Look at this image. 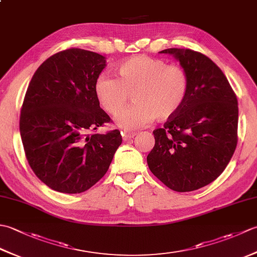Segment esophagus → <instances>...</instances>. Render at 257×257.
I'll return each instance as SVG.
<instances>
[{
	"mask_svg": "<svg viewBox=\"0 0 257 257\" xmlns=\"http://www.w3.org/2000/svg\"><path fill=\"white\" fill-rule=\"evenodd\" d=\"M121 135H122V139H123L124 141L130 140V139L134 138L135 136H136L135 133H133V132H127V130H123V132H121Z\"/></svg>",
	"mask_w": 257,
	"mask_h": 257,
	"instance_id": "34e87169",
	"label": "esophagus"
}]
</instances>
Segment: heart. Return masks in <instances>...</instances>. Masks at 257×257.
I'll return each instance as SVG.
<instances>
[{"label":"heart","instance_id":"heart-1","mask_svg":"<svg viewBox=\"0 0 257 257\" xmlns=\"http://www.w3.org/2000/svg\"><path fill=\"white\" fill-rule=\"evenodd\" d=\"M117 78L102 74L95 83L100 106L116 116L129 102L136 101L119 114L117 123L127 130L146 125L155 118L166 121L181 110L189 94L188 73L179 65H168L159 58L137 55L117 67Z\"/></svg>","mask_w":257,"mask_h":257}]
</instances>
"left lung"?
<instances>
[{
  "mask_svg": "<svg viewBox=\"0 0 257 257\" xmlns=\"http://www.w3.org/2000/svg\"><path fill=\"white\" fill-rule=\"evenodd\" d=\"M188 73L189 94L181 110L154 130L147 157L150 171L177 192L205 187L224 171L237 145L235 92L220 67L192 50L168 48Z\"/></svg>",
  "mask_w": 257,
  "mask_h": 257,
  "instance_id": "8db88e82",
  "label": "left lung"
}]
</instances>
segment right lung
<instances>
[{
  "instance_id": "add662e5",
  "label": "right lung",
  "mask_w": 257,
  "mask_h": 257,
  "mask_svg": "<svg viewBox=\"0 0 257 257\" xmlns=\"http://www.w3.org/2000/svg\"><path fill=\"white\" fill-rule=\"evenodd\" d=\"M106 66L100 54L68 48L47 58L27 87L20 132L36 177L62 193H81L105 176L122 138L99 106L95 83Z\"/></svg>"
}]
</instances>
